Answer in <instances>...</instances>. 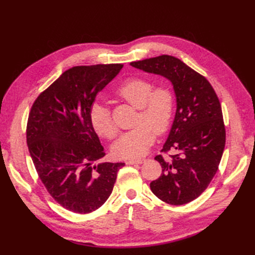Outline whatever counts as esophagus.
Returning a JSON list of instances; mask_svg holds the SVG:
<instances>
[{"label":"esophagus","instance_id":"obj_1","mask_svg":"<svg viewBox=\"0 0 255 255\" xmlns=\"http://www.w3.org/2000/svg\"><path fill=\"white\" fill-rule=\"evenodd\" d=\"M127 165H140L144 163V159H137V160H128L126 161Z\"/></svg>","mask_w":255,"mask_h":255}]
</instances>
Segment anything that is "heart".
<instances>
[{
  "mask_svg": "<svg viewBox=\"0 0 255 255\" xmlns=\"http://www.w3.org/2000/svg\"><path fill=\"white\" fill-rule=\"evenodd\" d=\"M117 95L129 105L139 110L137 116L138 127L123 133L113 145L115 156L122 159H138L148 152L154 141V132L164 133L171 122L174 99L166 87L153 89L149 80L133 78L123 82ZM90 122L96 132L106 138L117 134L111 113L107 107L96 102L90 109Z\"/></svg>",
  "mask_w": 255,
  "mask_h": 255,
  "instance_id": "obj_1",
  "label": "heart"
}]
</instances>
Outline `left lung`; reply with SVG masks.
I'll return each mask as SVG.
<instances>
[{"label": "left lung", "instance_id": "1", "mask_svg": "<svg viewBox=\"0 0 255 255\" xmlns=\"http://www.w3.org/2000/svg\"><path fill=\"white\" fill-rule=\"evenodd\" d=\"M129 65L163 76L172 85L176 110L161 151L174 154L155 157L161 174L150 187L161 201L186 204L211 183L225 150L226 129L217 95L204 76L176 57L160 55Z\"/></svg>", "mask_w": 255, "mask_h": 255}]
</instances>
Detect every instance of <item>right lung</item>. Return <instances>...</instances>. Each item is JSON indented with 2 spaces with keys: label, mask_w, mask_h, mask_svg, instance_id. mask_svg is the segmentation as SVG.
Here are the masks:
<instances>
[{
  "label": "right lung",
  "mask_w": 255,
  "mask_h": 255,
  "mask_svg": "<svg viewBox=\"0 0 255 255\" xmlns=\"http://www.w3.org/2000/svg\"><path fill=\"white\" fill-rule=\"evenodd\" d=\"M123 65L78 66L65 71L37 98L26 129L30 157L41 182L67 210L91 213L111 196L125 163L96 161L104 148L90 122L96 97Z\"/></svg>",
  "instance_id": "right-lung-1"
}]
</instances>
